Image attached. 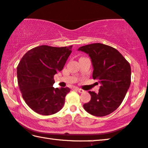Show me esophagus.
<instances>
[{"label": "esophagus", "mask_w": 148, "mask_h": 148, "mask_svg": "<svg viewBox=\"0 0 148 148\" xmlns=\"http://www.w3.org/2000/svg\"><path fill=\"white\" fill-rule=\"evenodd\" d=\"M77 91H78L79 93H83V92H84V90H83V89H82V88H77Z\"/></svg>", "instance_id": "34e87169"}]
</instances>
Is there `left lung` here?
I'll list each match as a JSON object with an SVG mask.
<instances>
[{
    "label": "left lung",
    "instance_id": "1",
    "mask_svg": "<svg viewBox=\"0 0 148 148\" xmlns=\"http://www.w3.org/2000/svg\"><path fill=\"white\" fill-rule=\"evenodd\" d=\"M89 56L93 66L92 77L101 83L98 93L88 91L89 102L85 110L96 116H104L114 111L124 99L131 84V66L114 48L101 43L79 47Z\"/></svg>",
    "mask_w": 148,
    "mask_h": 148
}]
</instances>
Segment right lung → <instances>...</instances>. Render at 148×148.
I'll return each instance as SVG.
<instances>
[{"mask_svg":"<svg viewBox=\"0 0 148 148\" xmlns=\"http://www.w3.org/2000/svg\"><path fill=\"white\" fill-rule=\"evenodd\" d=\"M72 46L41 45L28 51L17 66L18 87L26 103L37 113L51 115L65 103L69 87H53V76L62 71Z\"/></svg>","mask_w":148,"mask_h":148,"instance_id":"1","label":"right lung"}]
</instances>
